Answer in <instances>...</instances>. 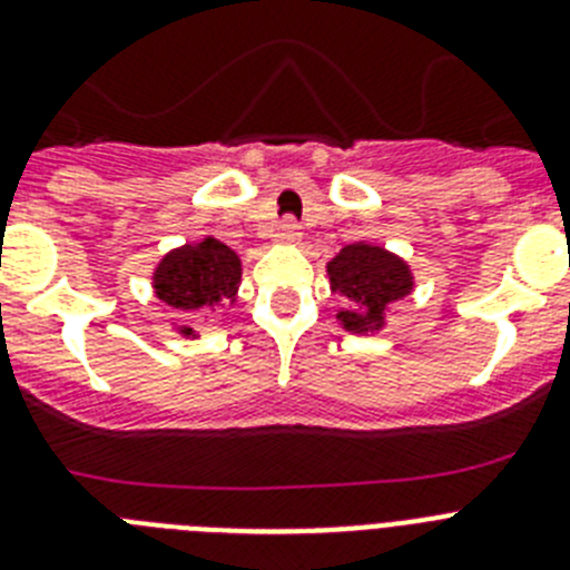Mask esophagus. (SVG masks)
<instances>
[{
  "label": "esophagus",
  "instance_id": "obj_1",
  "mask_svg": "<svg viewBox=\"0 0 570 570\" xmlns=\"http://www.w3.org/2000/svg\"><path fill=\"white\" fill-rule=\"evenodd\" d=\"M276 236H279L282 242H299V236H302L299 223H296L294 216H285V219L279 223V234Z\"/></svg>",
  "mask_w": 570,
  "mask_h": 570
}]
</instances>
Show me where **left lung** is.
I'll use <instances>...</instances> for the list:
<instances>
[{
  "instance_id": "left-lung-1",
  "label": "left lung",
  "mask_w": 570,
  "mask_h": 570,
  "mask_svg": "<svg viewBox=\"0 0 570 570\" xmlns=\"http://www.w3.org/2000/svg\"><path fill=\"white\" fill-rule=\"evenodd\" d=\"M331 285L347 299L360 302V311H342L347 331H374L382 325V311L387 302L400 299L411 291V274L405 262L374 245H347L328 265Z\"/></svg>"
}]
</instances>
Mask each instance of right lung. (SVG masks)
Masks as SVG:
<instances>
[{
  "label": "right lung",
  "instance_id": "1",
  "mask_svg": "<svg viewBox=\"0 0 570 570\" xmlns=\"http://www.w3.org/2000/svg\"><path fill=\"white\" fill-rule=\"evenodd\" d=\"M239 259L228 245L205 239L165 256L156 268V296L170 308L196 311L216 302H234L239 288ZM190 334V328H185Z\"/></svg>",
  "mask_w": 570,
  "mask_h": 570
}]
</instances>
